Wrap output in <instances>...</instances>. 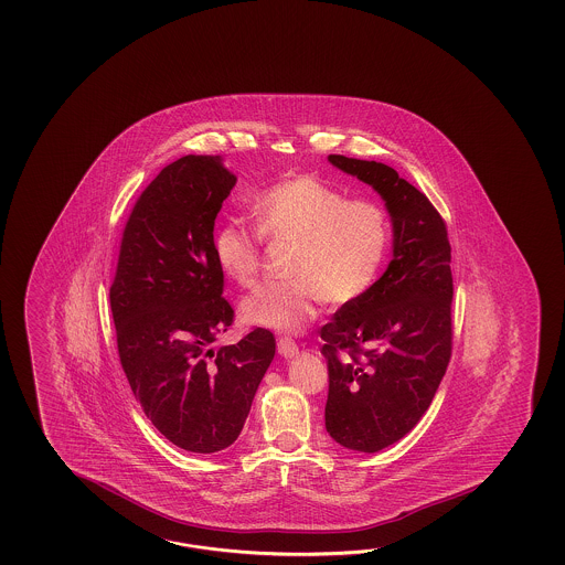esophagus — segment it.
Masks as SVG:
<instances>
[{
    "mask_svg": "<svg viewBox=\"0 0 565 565\" xmlns=\"http://www.w3.org/2000/svg\"><path fill=\"white\" fill-rule=\"evenodd\" d=\"M278 353L288 360V358H295L297 353H299V345L292 341V339H288V337H280L277 343Z\"/></svg>",
    "mask_w": 565,
    "mask_h": 565,
    "instance_id": "1",
    "label": "esophagus"
}]
</instances>
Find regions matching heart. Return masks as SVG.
<instances>
[{
  "label": "heart",
  "instance_id": "1",
  "mask_svg": "<svg viewBox=\"0 0 565 565\" xmlns=\"http://www.w3.org/2000/svg\"><path fill=\"white\" fill-rule=\"evenodd\" d=\"M254 230L224 222L212 238L220 270L236 285H253L263 268L260 238L290 242V280L266 282L241 302L244 323L280 333L299 331L319 302L348 305L375 285L384 268L392 226L384 205L348 200L335 185L299 175L254 198Z\"/></svg>",
  "mask_w": 565,
  "mask_h": 565
}]
</instances>
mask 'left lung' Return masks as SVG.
<instances>
[{"label":"left lung","instance_id":"1","mask_svg":"<svg viewBox=\"0 0 565 565\" xmlns=\"http://www.w3.org/2000/svg\"><path fill=\"white\" fill-rule=\"evenodd\" d=\"M329 161L372 185L392 217L384 275L321 329L329 367L324 428L337 445L377 452L420 422L445 377L452 349L450 242L430 200L396 169L345 156Z\"/></svg>","mask_w":565,"mask_h":565}]
</instances>
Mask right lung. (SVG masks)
<instances>
[{
    "label": "right lung",
    "mask_w": 565,
    "mask_h": 565,
    "mask_svg": "<svg viewBox=\"0 0 565 565\" xmlns=\"http://www.w3.org/2000/svg\"><path fill=\"white\" fill-rule=\"evenodd\" d=\"M234 185L220 156H185L161 169L132 207L110 287L132 394L169 443L198 455L236 443L277 348L260 327L236 345L212 348L234 321L212 250Z\"/></svg>",
    "instance_id": "1"
}]
</instances>
